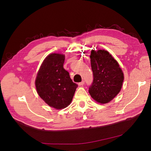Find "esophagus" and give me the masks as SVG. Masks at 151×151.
Listing matches in <instances>:
<instances>
[{
  "label": "esophagus",
  "instance_id": "1",
  "mask_svg": "<svg viewBox=\"0 0 151 151\" xmlns=\"http://www.w3.org/2000/svg\"><path fill=\"white\" fill-rule=\"evenodd\" d=\"M84 81H83L82 82H81V83H79L78 85L79 86H83V85H84Z\"/></svg>",
  "mask_w": 151,
  "mask_h": 151
}]
</instances>
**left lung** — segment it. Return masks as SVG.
I'll return each instance as SVG.
<instances>
[{
    "instance_id": "left-lung-1",
    "label": "left lung",
    "mask_w": 151,
    "mask_h": 151,
    "mask_svg": "<svg viewBox=\"0 0 151 151\" xmlns=\"http://www.w3.org/2000/svg\"><path fill=\"white\" fill-rule=\"evenodd\" d=\"M90 58L93 81L89 93L98 103H108L120 93L123 73L117 61L106 50H92Z\"/></svg>"
}]
</instances>
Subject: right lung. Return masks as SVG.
Here are the masks:
<instances>
[{
    "label": "right lung",
    "mask_w": 151,
    "mask_h": 151,
    "mask_svg": "<svg viewBox=\"0 0 151 151\" xmlns=\"http://www.w3.org/2000/svg\"><path fill=\"white\" fill-rule=\"evenodd\" d=\"M64 61V55H48L41 65L35 80L40 98L57 109L65 108L70 104L77 88L63 67Z\"/></svg>",
    "instance_id": "add662e5"
}]
</instances>
